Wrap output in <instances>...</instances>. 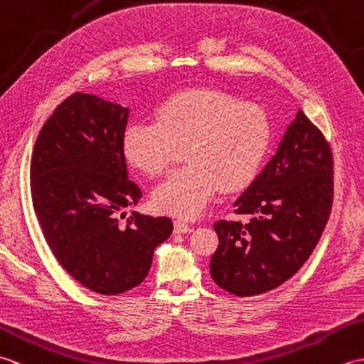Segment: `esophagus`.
Instances as JSON below:
<instances>
[{"instance_id":"esophagus-1","label":"esophagus","mask_w":364,"mask_h":364,"mask_svg":"<svg viewBox=\"0 0 364 364\" xmlns=\"http://www.w3.org/2000/svg\"><path fill=\"white\" fill-rule=\"evenodd\" d=\"M194 230L188 223H184L183 220H175V233H191Z\"/></svg>"}]
</instances>
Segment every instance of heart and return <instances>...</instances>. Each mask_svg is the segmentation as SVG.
<instances>
[{
	"label": "heart",
	"mask_w": 364,
	"mask_h": 364,
	"mask_svg": "<svg viewBox=\"0 0 364 364\" xmlns=\"http://www.w3.org/2000/svg\"><path fill=\"white\" fill-rule=\"evenodd\" d=\"M270 123L259 106L214 89H192L168 97L156 120H133L122 146L129 164L156 176L184 146L186 166L170 172L153 191L158 211L191 220L210 205L215 192L249 184L270 146Z\"/></svg>",
	"instance_id": "heart-1"
}]
</instances>
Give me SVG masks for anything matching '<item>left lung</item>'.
I'll return each instance as SVG.
<instances>
[{"mask_svg": "<svg viewBox=\"0 0 364 364\" xmlns=\"http://www.w3.org/2000/svg\"><path fill=\"white\" fill-rule=\"evenodd\" d=\"M333 203V154L322 131L297 112L275 156L235 202L249 220H218L210 262L215 284L252 297L289 280L318 245Z\"/></svg>", "mask_w": 364, "mask_h": 364, "instance_id": "left-lung-1", "label": "left lung"}]
</instances>
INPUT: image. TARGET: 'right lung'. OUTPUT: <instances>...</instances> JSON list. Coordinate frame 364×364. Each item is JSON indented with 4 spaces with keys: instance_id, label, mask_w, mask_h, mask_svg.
Masks as SVG:
<instances>
[{
    "instance_id": "right-lung-1",
    "label": "right lung",
    "mask_w": 364,
    "mask_h": 364,
    "mask_svg": "<svg viewBox=\"0 0 364 364\" xmlns=\"http://www.w3.org/2000/svg\"><path fill=\"white\" fill-rule=\"evenodd\" d=\"M128 112L75 92L45 122L31 156V197L46 244L76 282L103 296L141 284L173 231L168 218L119 220L142 197L122 146Z\"/></svg>"
}]
</instances>
